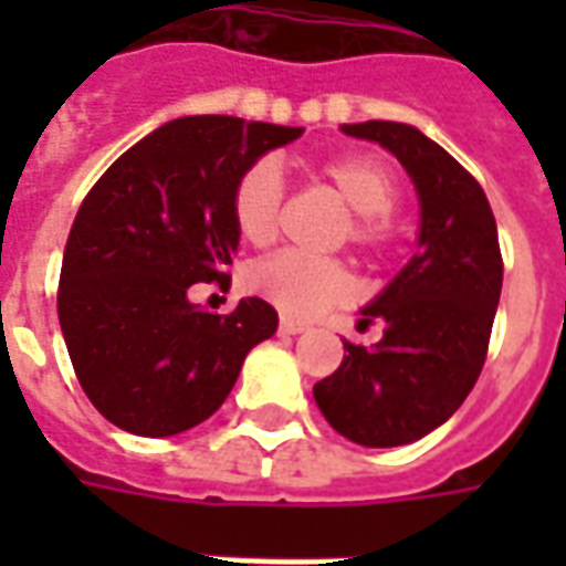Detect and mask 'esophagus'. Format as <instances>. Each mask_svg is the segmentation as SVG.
<instances>
[{"label":"esophagus","mask_w":566,"mask_h":566,"mask_svg":"<svg viewBox=\"0 0 566 566\" xmlns=\"http://www.w3.org/2000/svg\"><path fill=\"white\" fill-rule=\"evenodd\" d=\"M279 331L287 333V336H296V333L308 331L303 321H294V318H282V324H279Z\"/></svg>","instance_id":"1"}]
</instances>
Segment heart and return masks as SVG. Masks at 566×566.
I'll use <instances>...</instances> for the list:
<instances>
[{"label":"heart","mask_w":566,"mask_h":566,"mask_svg":"<svg viewBox=\"0 0 566 566\" xmlns=\"http://www.w3.org/2000/svg\"><path fill=\"white\" fill-rule=\"evenodd\" d=\"M321 175L331 181L345 206L355 211L352 239L360 245H381L391 230L388 214L400 199L391 169L369 154H345L324 163ZM282 193V172L272 160L251 163L239 175L233 187V221L248 242L263 245L275 235ZM248 284L254 294L294 318H312L355 294V279L339 260L308 258L300 251H279L272 258L258 260L248 270Z\"/></svg>","instance_id":"1"}]
</instances>
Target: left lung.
Wrapping results in <instances>:
<instances>
[{
	"label": "left lung",
	"instance_id": "8db88e82",
	"mask_svg": "<svg viewBox=\"0 0 566 566\" xmlns=\"http://www.w3.org/2000/svg\"><path fill=\"white\" fill-rule=\"evenodd\" d=\"M345 136L379 142L418 193L416 254L360 308L357 327L381 321L373 345L348 355L312 394L336 433L367 449H394L446 424L485 364L503 287L497 223L461 163L409 124H343Z\"/></svg>",
	"mask_w": 566,
	"mask_h": 566
}]
</instances>
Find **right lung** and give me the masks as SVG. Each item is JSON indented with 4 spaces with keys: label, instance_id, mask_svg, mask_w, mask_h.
Returning a JSON list of instances; mask_svg holds the SVG:
<instances>
[{
    "label": "right lung",
    "instance_id": "1",
    "mask_svg": "<svg viewBox=\"0 0 566 566\" xmlns=\"http://www.w3.org/2000/svg\"><path fill=\"white\" fill-rule=\"evenodd\" d=\"M303 136L227 115L175 117L120 154L81 202L56 315L91 403L136 437H175L214 416L245 355L279 327L258 296L230 315L190 284H230L233 187L263 154Z\"/></svg>",
    "mask_w": 566,
    "mask_h": 566
}]
</instances>
